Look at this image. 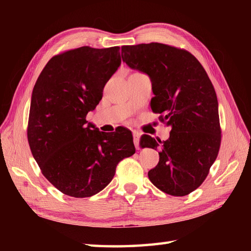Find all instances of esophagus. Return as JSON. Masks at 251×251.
<instances>
[{
	"mask_svg": "<svg viewBox=\"0 0 251 251\" xmlns=\"http://www.w3.org/2000/svg\"><path fill=\"white\" fill-rule=\"evenodd\" d=\"M133 136H134V144H135V148L139 150L140 146H139V139H140V133L137 131H134L133 132Z\"/></svg>",
	"mask_w": 251,
	"mask_h": 251,
	"instance_id": "1",
	"label": "esophagus"
}]
</instances>
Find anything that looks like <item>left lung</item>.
Listing matches in <instances>:
<instances>
[{
	"instance_id": "8db88e82",
	"label": "left lung",
	"mask_w": 251,
	"mask_h": 251,
	"mask_svg": "<svg viewBox=\"0 0 251 251\" xmlns=\"http://www.w3.org/2000/svg\"><path fill=\"white\" fill-rule=\"evenodd\" d=\"M121 57L151 77V108L172 127L168 140H140L142 148L160 149L151 182L172 196L191 194L207 177L221 144L217 94L206 71L192 53L160 43L123 46Z\"/></svg>"
}]
</instances>
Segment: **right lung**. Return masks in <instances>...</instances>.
Listing matches in <instances>:
<instances>
[{"mask_svg":"<svg viewBox=\"0 0 251 251\" xmlns=\"http://www.w3.org/2000/svg\"><path fill=\"white\" fill-rule=\"evenodd\" d=\"M119 47L83 46L53 56L37 78L27 137L42 174L59 192L91 197L107 186L117 164L135 154L127 128L104 133L86 124L104 85L121 64Z\"/></svg>","mask_w":251,"mask_h":251,"instance_id":"obj_1","label":"right lung"}]
</instances>
